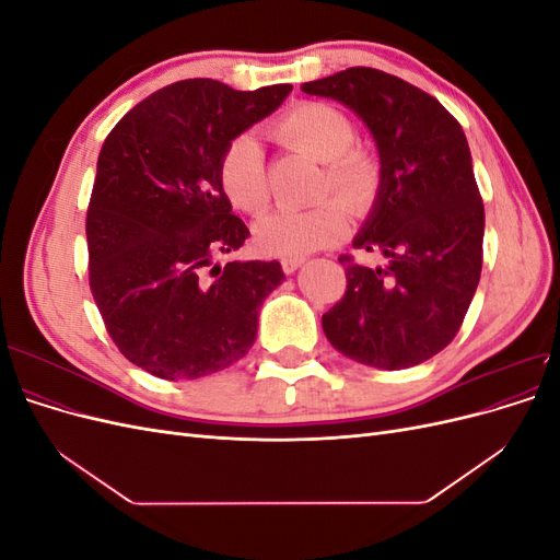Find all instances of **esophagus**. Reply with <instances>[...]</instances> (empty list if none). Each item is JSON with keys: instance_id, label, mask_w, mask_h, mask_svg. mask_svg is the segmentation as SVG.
I'll return each instance as SVG.
<instances>
[{"instance_id": "1", "label": "esophagus", "mask_w": 560, "mask_h": 560, "mask_svg": "<svg viewBox=\"0 0 560 560\" xmlns=\"http://www.w3.org/2000/svg\"><path fill=\"white\" fill-rule=\"evenodd\" d=\"M303 261H306L303 257H284L280 264H282V270H284V273H294V270H296Z\"/></svg>"}]
</instances>
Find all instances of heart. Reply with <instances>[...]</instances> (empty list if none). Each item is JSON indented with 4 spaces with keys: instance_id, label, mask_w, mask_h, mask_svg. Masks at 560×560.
<instances>
[{
    "instance_id": "b5f03b06",
    "label": "heart",
    "mask_w": 560,
    "mask_h": 560,
    "mask_svg": "<svg viewBox=\"0 0 560 560\" xmlns=\"http://www.w3.org/2000/svg\"><path fill=\"white\" fill-rule=\"evenodd\" d=\"M273 138L322 161L317 196L306 210H276L254 229L257 245L270 257L303 254L338 243L348 231V212L364 217L374 210L383 186V165L369 147L354 144L350 118L327 103H296L270 126ZM219 184L235 208L259 214L270 200L266 156L252 132L233 138L219 159Z\"/></svg>"
}]
</instances>
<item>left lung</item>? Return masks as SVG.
I'll return each instance as SVG.
<instances>
[{"mask_svg":"<svg viewBox=\"0 0 560 560\" xmlns=\"http://www.w3.org/2000/svg\"><path fill=\"white\" fill-rule=\"evenodd\" d=\"M350 107L374 135L383 186L354 238L371 268L341 254L343 299L322 315L329 343L376 369H409L460 331L483 264V200L460 124L430 93L374 67L301 86Z\"/></svg>","mask_w":560,"mask_h":560,"instance_id":"left-lung-1","label":"left lung"}]
</instances>
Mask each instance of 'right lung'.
<instances>
[{"label": "right lung", "mask_w": 560, "mask_h": 560, "mask_svg": "<svg viewBox=\"0 0 560 560\" xmlns=\"http://www.w3.org/2000/svg\"><path fill=\"white\" fill-rule=\"evenodd\" d=\"M290 91L177 81L135 105L100 149L89 284L116 348L151 376L217 374L257 338L259 306L284 273L278 261L212 266L249 235L219 184V159Z\"/></svg>", "instance_id": "1"}]
</instances>
